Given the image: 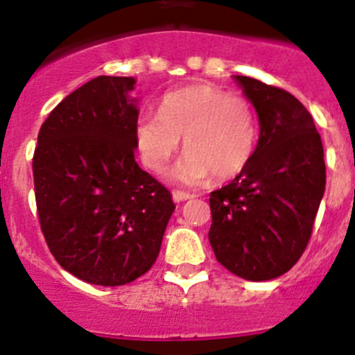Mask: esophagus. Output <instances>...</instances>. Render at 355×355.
Returning a JSON list of instances; mask_svg holds the SVG:
<instances>
[{
  "mask_svg": "<svg viewBox=\"0 0 355 355\" xmlns=\"http://www.w3.org/2000/svg\"><path fill=\"white\" fill-rule=\"evenodd\" d=\"M196 198V194H191V193H185V191H173V200L177 201H185V200H193Z\"/></svg>",
  "mask_w": 355,
  "mask_h": 355,
  "instance_id": "obj_1",
  "label": "esophagus"
}]
</instances>
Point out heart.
<instances>
[{"mask_svg":"<svg viewBox=\"0 0 355 355\" xmlns=\"http://www.w3.org/2000/svg\"><path fill=\"white\" fill-rule=\"evenodd\" d=\"M145 166L162 173L184 138L185 157L173 177L200 184L230 180L248 164L257 144V119L247 98L214 85H189L162 96L159 114H144L135 129Z\"/></svg>","mask_w":355,"mask_h":355,"instance_id":"obj_1","label":"heart"}]
</instances>
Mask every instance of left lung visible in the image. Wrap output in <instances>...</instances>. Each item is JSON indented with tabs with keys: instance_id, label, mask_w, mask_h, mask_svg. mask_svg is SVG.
Instances as JSON below:
<instances>
[{
	"instance_id": "left-lung-1",
	"label": "left lung",
	"mask_w": 355,
	"mask_h": 355,
	"mask_svg": "<svg viewBox=\"0 0 355 355\" xmlns=\"http://www.w3.org/2000/svg\"><path fill=\"white\" fill-rule=\"evenodd\" d=\"M252 101L261 135L238 177L210 194L208 233L217 261L231 273L263 282L303 256L326 189L320 135L291 92L234 77Z\"/></svg>"
}]
</instances>
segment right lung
I'll return each mask as SVG.
<instances>
[{"instance_id": "right-lung-1", "label": "right lung", "mask_w": 355, "mask_h": 355, "mask_svg": "<svg viewBox=\"0 0 355 355\" xmlns=\"http://www.w3.org/2000/svg\"><path fill=\"white\" fill-rule=\"evenodd\" d=\"M131 77H96L66 96L38 132L33 178L52 256L84 282L115 287L154 266L175 210L135 161Z\"/></svg>"}]
</instances>
